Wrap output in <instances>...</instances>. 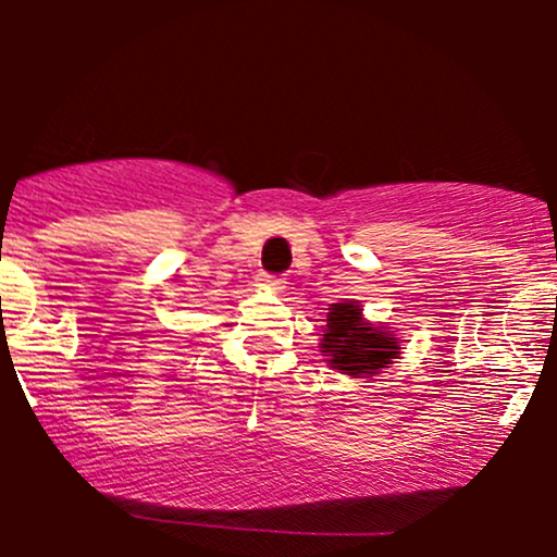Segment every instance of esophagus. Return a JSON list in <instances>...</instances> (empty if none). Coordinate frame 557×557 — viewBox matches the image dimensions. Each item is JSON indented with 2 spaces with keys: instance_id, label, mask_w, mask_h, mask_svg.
I'll return each mask as SVG.
<instances>
[{
  "instance_id": "esophagus-1",
  "label": "esophagus",
  "mask_w": 557,
  "mask_h": 557,
  "mask_svg": "<svg viewBox=\"0 0 557 557\" xmlns=\"http://www.w3.org/2000/svg\"><path fill=\"white\" fill-rule=\"evenodd\" d=\"M264 285L274 287V290H283L285 277H277V274H264Z\"/></svg>"
}]
</instances>
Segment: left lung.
Returning <instances> with one entry per match:
<instances>
[{
    "label": "left lung",
    "instance_id": "1",
    "mask_svg": "<svg viewBox=\"0 0 557 557\" xmlns=\"http://www.w3.org/2000/svg\"><path fill=\"white\" fill-rule=\"evenodd\" d=\"M322 354L337 372L361 376L376 374L398 356V343L387 332L369 327L356 304H332L327 332L322 337Z\"/></svg>",
    "mask_w": 557,
    "mask_h": 557
}]
</instances>
